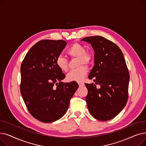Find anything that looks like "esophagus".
Returning a JSON list of instances; mask_svg holds the SVG:
<instances>
[{
    "label": "esophagus",
    "instance_id": "obj_1",
    "mask_svg": "<svg viewBox=\"0 0 146 146\" xmlns=\"http://www.w3.org/2000/svg\"><path fill=\"white\" fill-rule=\"evenodd\" d=\"M78 84H79V85L80 86H84V85H85V84H84V83H82V82H78Z\"/></svg>",
    "mask_w": 146,
    "mask_h": 146
}]
</instances>
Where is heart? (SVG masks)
Wrapping results in <instances>:
<instances>
[{
    "label": "heart",
    "instance_id": "obj_1",
    "mask_svg": "<svg viewBox=\"0 0 146 146\" xmlns=\"http://www.w3.org/2000/svg\"><path fill=\"white\" fill-rule=\"evenodd\" d=\"M68 54L72 57H78L79 67L69 72L66 76V79L69 82H80L85 77L88 70L83 64L89 65L92 61V56L90 53L86 52V48L79 43H74L68 50ZM57 66L61 71L66 72L68 68V60L63 56H58L56 60Z\"/></svg>",
    "mask_w": 146,
    "mask_h": 146
}]
</instances>
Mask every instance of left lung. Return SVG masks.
<instances>
[{"instance_id": "obj_1", "label": "left lung", "mask_w": 146, "mask_h": 146, "mask_svg": "<svg viewBox=\"0 0 146 146\" xmlns=\"http://www.w3.org/2000/svg\"><path fill=\"white\" fill-rule=\"evenodd\" d=\"M81 41L90 44L95 52V66L88 78L95 84L85 83L89 111L98 120L111 119L124 109L128 98L129 75L123 53L117 45L101 36ZM96 84L101 88L97 89Z\"/></svg>"}]
</instances>
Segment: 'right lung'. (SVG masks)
<instances>
[{
    "label": "right lung",
    "mask_w": 146,
    "mask_h": 146,
    "mask_svg": "<svg viewBox=\"0 0 146 146\" xmlns=\"http://www.w3.org/2000/svg\"><path fill=\"white\" fill-rule=\"evenodd\" d=\"M64 40H43L30 48L21 66V93L31 115L42 122H52L66 113L77 82H61L65 74L56 60L65 48Z\"/></svg>",
    "instance_id": "1"
}]
</instances>
